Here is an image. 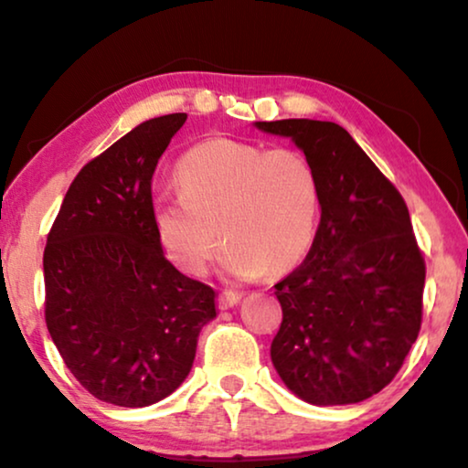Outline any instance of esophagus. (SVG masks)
<instances>
[{
	"mask_svg": "<svg viewBox=\"0 0 468 468\" xmlns=\"http://www.w3.org/2000/svg\"><path fill=\"white\" fill-rule=\"evenodd\" d=\"M239 301H241L239 292L225 290V292H220V296H218V306L220 309H231V306H235Z\"/></svg>",
	"mask_w": 468,
	"mask_h": 468,
	"instance_id": "obj_1",
	"label": "esophagus"
}]
</instances>
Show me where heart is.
Wrapping results in <instances>:
<instances>
[{
    "mask_svg": "<svg viewBox=\"0 0 468 468\" xmlns=\"http://www.w3.org/2000/svg\"><path fill=\"white\" fill-rule=\"evenodd\" d=\"M176 183L180 191L155 195L151 210L159 243L185 273H206L222 237L225 269L243 279L285 273L313 246L322 183L301 151L212 138L180 157Z\"/></svg>",
    "mask_w": 468,
    "mask_h": 468,
    "instance_id": "1",
    "label": "heart"
}]
</instances>
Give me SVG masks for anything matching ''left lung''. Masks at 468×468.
Returning <instances> with one entry per match:
<instances>
[{
	"instance_id": "left-lung-1",
	"label": "left lung",
	"mask_w": 468,
	"mask_h": 468,
	"mask_svg": "<svg viewBox=\"0 0 468 468\" xmlns=\"http://www.w3.org/2000/svg\"><path fill=\"white\" fill-rule=\"evenodd\" d=\"M303 149L322 183V220L301 267L275 283L283 319L271 359L313 406L359 403L403 366L422 324L424 258L406 201L334 122H256Z\"/></svg>"
}]
</instances>
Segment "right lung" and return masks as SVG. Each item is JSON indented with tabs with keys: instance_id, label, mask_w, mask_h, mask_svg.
Returning <instances> with one entry per match:
<instances>
[{
	"instance_id": "obj_1",
	"label": "right lung",
	"mask_w": 468,
	"mask_h": 468,
	"mask_svg": "<svg viewBox=\"0 0 468 468\" xmlns=\"http://www.w3.org/2000/svg\"><path fill=\"white\" fill-rule=\"evenodd\" d=\"M185 122H144L83 165L48 233V332L80 385L113 406L174 393L216 317V292L167 261L153 225V172Z\"/></svg>"
}]
</instances>
